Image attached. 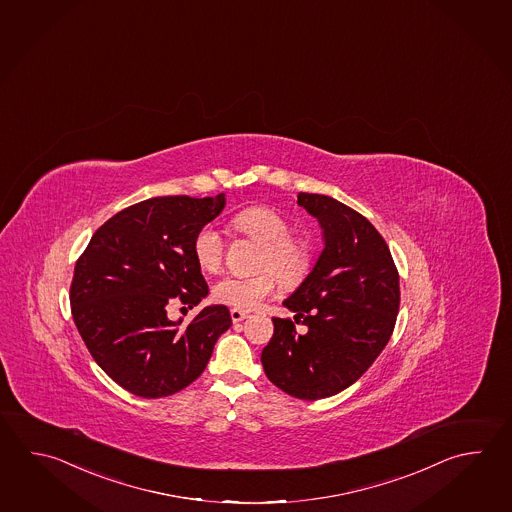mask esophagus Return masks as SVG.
<instances>
[{
	"label": "esophagus",
	"instance_id": "34e87169",
	"mask_svg": "<svg viewBox=\"0 0 512 512\" xmlns=\"http://www.w3.org/2000/svg\"><path fill=\"white\" fill-rule=\"evenodd\" d=\"M230 315L233 323H240V321H244V319L248 317V312H244V310H237V308H231Z\"/></svg>",
	"mask_w": 512,
	"mask_h": 512
}]
</instances>
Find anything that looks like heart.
<instances>
[{"instance_id": "obj_1", "label": "heart", "mask_w": 512, "mask_h": 512, "mask_svg": "<svg viewBox=\"0 0 512 512\" xmlns=\"http://www.w3.org/2000/svg\"><path fill=\"white\" fill-rule=\"evenodd\" d=\"M231 224L235 230L261 242L259 270L251 277L226 275L215 288L213 297L220 304L237 310H255L277 292L279 281L293 288L304 281L312 268V251L306 240L293 237L292 224L275 209L255 206L242 209ZM193 257L204 272H217L224 257V239L220 231L206 224L193 237Z\"/></svg>"}]
</instances>
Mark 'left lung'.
<instances>
[{"instance_id":"left-lung-1","label":"left lung","mask_w":512,"mask_h":512,"mask_svg":"<svg viewBox=\"0 0 512 512\" xmlns=\"http://www.w3.org/2000/svg\"><path fill=\"white\" fill-rule=\"evenodd\" d=\"M319 220L324 250L312 273L284 301L292 319L273 317L262 350L264 372L282 392L306 401L334 396L383 352L399 312V273L381 233L343 202L299 193ZM307 326L299 335L294 323Z\"/></svg>"}]
</instances>
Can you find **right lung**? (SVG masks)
<instances>
[{"mask_svg": "<svg viewBox=\"0 0 512 512\" xmlns=\"http://www.w3.org/2000/svg\"><path fill=\"white\" fill-rule=\"evenodd\" d=\"M224 204V193L142 200L94 231L76 261L74 324L98 366L135 396L191 385L231 326L224 304L206 306L186 326L167 317L169 306L193 308L208 295L191 244Z\"/></svg>", "mask_w": 512, "mask_h": 512, "instance_id": "add662e5", "label": "right lung"}]
</instances>
